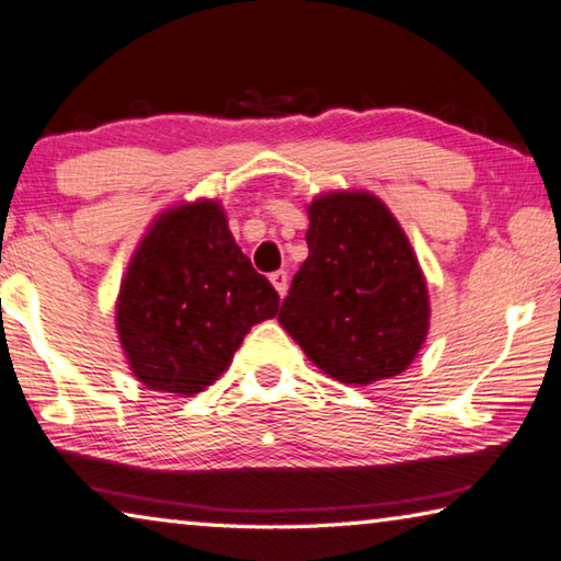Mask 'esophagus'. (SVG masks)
I'll return each instance as SVG.
<instances>
[{
	"instance_id": "obj_1",
	"label": "esophagus",
	"mask_w": 561,
	"mask_h": 561,
	"mask_svg": "<svg viewBox=\"0 0 561 561\" xmlns=\"http://www.w3.org/2000/svg\"><path fill=\"white\" fill-rule=\"evenodd\" d=\"M271 283H273V288H275V293H278L280 298L286 296V290H288V273L286 271L271 273Z\"/></svg>"
}]
</instances>
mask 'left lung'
<instances>
[{"instance_id":"1","label":"left lung","mask_w":561,"mask_h":561,"mask_svg":"<svg viewBox=\"0 0 561 561\" xmlns=\"http://www.w3.org/2000/svg\"><path fill=\"white\" fill-rule=\"evenodd\" d=\"M308 220V259L278 323L345 385L405 373L425 345L430 296L398 218L370 191H330L310 201Z\"/></svg>"}]
</instances>
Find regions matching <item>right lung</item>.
Segmentation results:
<instances>
[{
  "label": "right lung",
  "mask_w": 561,
  "mask_h": 561,
  "mask_svg": "<svg viewBox=\"0 0 561 561\" xmlns=\"http://www.w3.org/2000/svg\"><path fill=\"white\" fill-rule=\"evenodd\" d=\"M278 300L218 201L171 206L153 218L118 288L128 370L146 388L191 398L228 370L248 330L278 313Z\"/></svg>",
  "instance_id": "right-lung-1"
}]
</instances>
